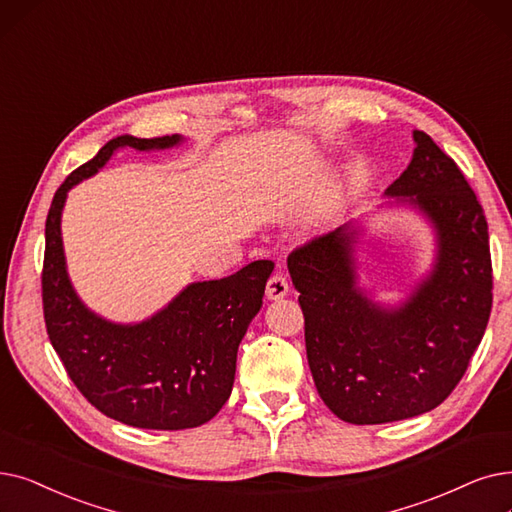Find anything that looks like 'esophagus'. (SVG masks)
I'll use <instances>...</instances> for the list:
<instances>
[{"mask_svg": "<svg viewBox=\"0 0 512 512\" xmlns=\"http://www.w3.org/2000/svg\"><path fill=\"white\" fill-rule=\"evenodd\" d=\"M288 295V282L282 274H274L270 280H268V286H265V297H268L270 301H278L282 297Z\"/></svg>", "mask_w": 512, "mask_h": 512, "instance_id": "esophagus-1", "label": "esophagus"}]
</instances>
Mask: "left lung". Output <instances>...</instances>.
I'll list each match as a JSON object with an SVG mask.
<instances>
[{
    "instance_id": "obj_1",
    "label": "left lung",
    "mask_w": 512,
    "mask_h": 512,
    "mask_svg": "<svg viewBox=\"0 0 512 512\" xmlns=\"http://www.w3.org/2000/svg\"><path fill=\"white\" fill-rule=\"evenodd\" d=\"M406 171L383 207H408L433 230L429 272L402 305L360 284V221L288 255L305 318V349L322 402L351 425H383L437 408L469 368L492 311L490 234L458 165L412 131Z\"/></svg>"
}]
</instances>
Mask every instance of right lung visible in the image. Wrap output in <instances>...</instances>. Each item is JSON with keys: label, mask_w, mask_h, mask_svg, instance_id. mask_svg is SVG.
I'll return each instance as SVG.
<instances>
[{"label": "right lung", "mask_w": 512, "mask_h": 512, "mask_svg": "<svg viewBox=\"0 0 512 512\" xmlns=\"http://www.w3.org/2000/svg\"><path fill=\"white\" fill-rule=\"evenodd\" d=\"M184 136H117L56 190L46 221L43 316L52 347L83 397L108 418L154 431L201 427L228 402L236 353L263 305L274 263L244 265L232 276L190 282L142 322L98 316L77 295L66 270L62 211L69 192L96 175L121 148L169 150Z\"/></svg>", "instance_id": "1"}]
</instances>
